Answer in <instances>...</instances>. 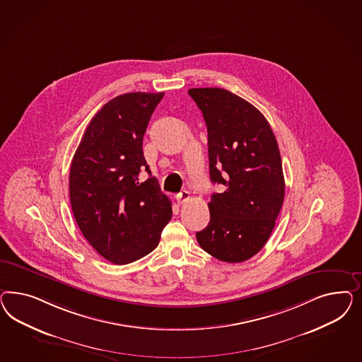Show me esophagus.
<instances>
[{"label": "esophagus", "instance_id": "esophagus-1", "mask_svg": "<svg viewBox=\"0 0 362 362\" xmlns=\"http://www.w3.org/2000/svg\"><path fill=\"white\" fill-rule=\"evenodd\" d=\"M189 197H191V194L185 189V191H182L180 194L176 195V202H177L179 204H183V203H186V202L189 200Z\"/></svg>", "mask_w": 362, "mask_h": 362}]
</instances>
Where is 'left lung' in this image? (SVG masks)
Masks as SVG:
<instances>
[{
    "label": "left lung",
    "mask_w": 362,
    "mask_h": 362,
    "mask_svg": "<svg viewBox=\"0 0 362 362\" xmlns=\"http://www.w3.org/2000/svg\"><path fill=\"white\" fill-rule=\"evenodd\" d=\"M209 132V177L226 187L209 203L199 245L226 263H241L269 239L284 202L281 156L263 114L219 88H189Z\"/></svg>",
    "instance_id": "left-lung-1"
}]
</instances>
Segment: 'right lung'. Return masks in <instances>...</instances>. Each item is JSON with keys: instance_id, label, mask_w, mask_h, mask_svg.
Instances as JSON below:
<instances>
[{"instance_id": "right-lung-1", "label": "right lung", "mask_w": 362, "mask_h": 362, "mask_svg": "<svg viewBox=\"0 0 362 362\" xmlns=\"http://www.w3.org/2000/svg\"><path fill=\"white\" fill-rule=\"evenodd\" d=\"M165 93H127L88 123L71 160L69 189L78 227L110 263H132L156 248L171 220L143 155V135ZM151 175L144 182L140 173Z\"/></svg>"}]
</instances>
